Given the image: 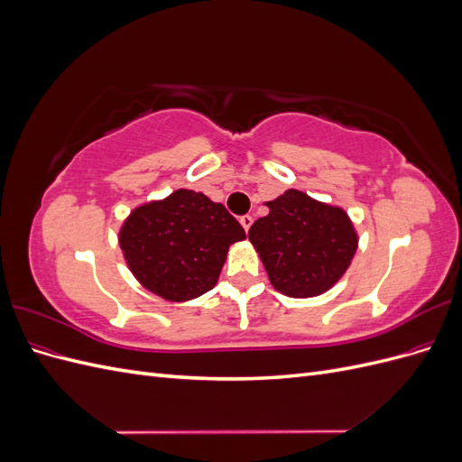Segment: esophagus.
<instances>
[{"instance_id": "esophagus-1", "label": "esophagus", "mask_w": 462, "mask_h": 462, "mask_svg": "<svg viewBox=\"0 0 462 462\" xmlns=\"http://www.w3.org/2000/svg\"><path fill=\"white\" fill-rule=\"evenodd\" d=\"M239 221H241V226L245 227V231H248V229H250V226H253V216H248V214H246V216H243Z\"/></svg>"}]
</instances>
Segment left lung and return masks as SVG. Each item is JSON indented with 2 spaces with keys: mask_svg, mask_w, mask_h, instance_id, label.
I'll list each match as a JSON object with an SVG mask.
<instances>
[{
  "mask_svg": "<svg viewBox=\"0 0 462 462\" xmlns=\"http://www.w3.org/2000/svg\"><path fill=\"white\" fill-rule=\"evenodd\" d=\"M265 206L270 214L254 221L248 239L272 285L287 297L309 299L337 283L358 248L345 209L295 189Z\"/></svg>",
  "mask_w": 462,
  "mask_h": 462,
  "instance_id": "left-lung-1",
  "label": "left lung"
}]
</instances>
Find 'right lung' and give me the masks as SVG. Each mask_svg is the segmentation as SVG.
I'll return each instance as SVG.
<instances>
[{"mask_svg": "<svg viewBox=\"0 0 462 462\" xmlns=\"http://www.w3.org/2000/svg\"><path fill=\"white\" fill-rule=\"evenodd\" d=\"M246 233L223 204L179 189L134 208L119 231L129 270L153 295L185 302L217 283L233 243Z\"/></svg>", "mask_w": 462, "mask_h": 462, "instance_id": "obj_1", "label": "right lung"}]
</instances>
